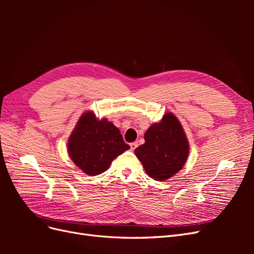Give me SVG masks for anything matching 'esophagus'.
Instances as JSON below:
<instances>
[{
  "label": "esophagus",
  "mask_w": 254,
  "mask_h": 254,
  "mask_svg": "<svg viewBox=\"0 0 254 254\" xmlns=\"http://www.w3.org/2000/svg\"><path fill=\"white\" fill-rule=\"evenodd\" d=\"M137 145H139V144H137L136 142H133V143H130V149H131V150H134L136 147H137Z\"/></svg>",
  "instance_id": "esophagus-1"
}]
</instances>
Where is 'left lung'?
<instances>
[{
  "label": "left lung",
  "mask_w": 254,
  "mask_h": 254,
  "mask_svg": "<svg viewBox=\"0 0 254 254\" xmlns=\"http://www.w3.org/2000/svg\"><path fill=\"white\" fill-rule=\"evenodd\" d=\"M145 143L134 152L152 179L164 181L178 173L189 157V141L179 120L165 113L144 134Z\"/></svg>",
  "instance_id": "obj_1"
}]
</instances>
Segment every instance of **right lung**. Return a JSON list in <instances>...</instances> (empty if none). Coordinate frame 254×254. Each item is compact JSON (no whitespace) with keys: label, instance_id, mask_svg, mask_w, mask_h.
I'll list each match as a JSON object with an SVG mask.
<instances>
[{"label":"right lung","instance_id":"add662e5","mask_svg":"<svg viewBox=\"0 0 254 254\" xmlns=\"http://www.w3.org/2000/svg\"><path fill=\"white\" fill-rule=\"evenodd\" d=\"M129 148L119 128L107 119H96L91 111L79 118L67 141L68 156L89 176L108 170L112 161Z\"/></svg>","mask_w":254,"mask_h":254}]
</instances>
